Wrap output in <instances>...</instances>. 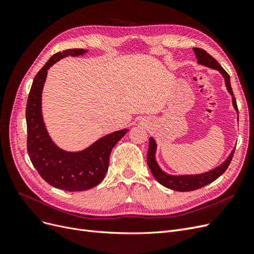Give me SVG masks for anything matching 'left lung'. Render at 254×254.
I'll use <instances>...</instances> for the list:
<instances>
[{"label":"left lung","instance_id":"1","mask_svg":"<svg viewBox=\"0 0 254 254\" xmlns=\"http://www.w3.org/2000/svg\"><path fill=\"white\" fill-rule=\"evenodd\" d=\"M195 52V55L197 58V63L199 64L205 65L207 67H211L213 70L218 71L225 78L226 87L230 94L232 96V104L236 112L237 110V105H236V99L234 97L233 91L231 88V83H230V76L229 74L222 68L219 64L215 60L210 54H207L202 49H193ZM235 148L231 151L229 157L222 162L219 166L213 168V170L205 172L202 174H197V175H170L165 173L164 171L161 170L159 166L157 160H156V151H157V143L153 140V137H149V146H148V152H147V164L151 174L155 177L156 180L162 184L163 187L175 190L177 191H190V190H195L200 188H203L207 184H210L214 180H216L218 177H220L222 174L226 172L228 166L230 165L234 155Z\"/></svg>","mask_w":254,"mask_h":254}]
</instances>
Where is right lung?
<instances>
[{
  "instance_id": "obj_1",
  "label": "right lung",
  "mask_w": 254,
  "mask_h": 254,
  "mask_svg": "<svg viewBox=\"0 0 254 254\" xmlns=\"http://www.w3.org/2000/svg\"><path fill=\"white\" fill-rule=\"evenodd\" d=\"M88 51L71 49L52 56L35 76L26 104L27 152L42 178L52 187L68 191L86 190L96 187L105 178L114 145L128 129L114 131L80 151H66L53 142L42 117V90L48 70L66 56H80Z\"/></svg>"
}]
</instances>
